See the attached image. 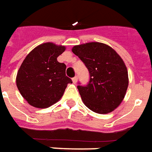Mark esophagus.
<instances>
[{"mask_svg": "<svg viewBox=\"0 0 152 152\" xmlns=\"http://www.w3.org/2000/svg\"><path fill=\"white\" fill-rule=\"evenodd\" d=\"M72 81H73V83H77V81H78V77H77V76L74 77V78H72Z\"/></svg>", "mask_w": 152, "mask_h": 152, "instance_id": "obj_1", "label": "esophagus"}]
</instances>
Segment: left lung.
I'll return each instance as SVG.
<instances>
[{"mask_svg":"<svg viewBox=\"0 0 152 152\" xmlns=\"http://www.w3.org/2000/svg\"><path fill=\"white\" fill-rule=\"evenodd\" d=\"M72 51L84 63L90 74L87 85L78 89L85 105L98 114H108L124 98L129 86L128 70L122 58L108 45L89 42L74 46Z\"/></svg>","mask_w":152,"mask_h":152,"instance_id":"left-lung-1","label":"left lung"}]
</instances>
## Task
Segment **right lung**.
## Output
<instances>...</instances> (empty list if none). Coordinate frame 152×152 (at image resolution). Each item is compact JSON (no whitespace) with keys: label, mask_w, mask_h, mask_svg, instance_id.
I'll return each mask as SVG.
<instances>
[{"label":"right lung","mask_w":152,"mask_h":152,"mask_svg":"<svg viewBox=\"0 0 152 152\" xmlns=\"http://www.w3.org/2000/svg\"><path fill=\"white\" fill-rule=\"evenodd\" d=\"M65 50L52 42L35 47L23 61L16 77L20 94L29 105L47 108L62 97L71 78L65 74L66 65L57 61Z\"/></svg>","instance_id":"add662e5"}]
</instances>
